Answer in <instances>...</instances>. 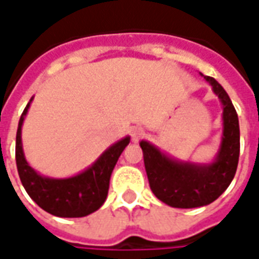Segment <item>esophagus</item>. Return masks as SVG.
I'll use <instances>...</instances> for the list:
<instances>
[{"label":"esophagus","instance_id":"1","mask_svg":"<svg viewBox=\"0 0 259 259\" xmlns=\"http://www.w3.org/2000/svg\"><path fill=\"white\" fill-rule=\"evenodd\" d=\"M130 133H132V139H133V141H139L140 139H143V137H144V135H146V132L141 129V127H137V126H136V127H133Z\"/></svg>","mask_w":259,"mask_h":259}]
</instances>
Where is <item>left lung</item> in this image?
Wrapping results in <instances>:
<instances>
[{"label":"left lung","mask_w":259,"mask_h":259,"mask_svg":"<svg viewBox=\"0 0 259 259\" xmlns=\"http://www.w3.org/2000/svg\"><path fill=\"white\" fill-rule=\"evenodd\" d=\"M223 105V135L212 163L182 162L169 158L148 141H141L146 172L152 193L174 208H197L211 204L233 180L239 163L240 129L237 112L228 93L213 77L204 76Z\"/></svg>","instance_id":"obj_1"}]
</instances>
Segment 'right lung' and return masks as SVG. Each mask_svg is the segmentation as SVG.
<instances>
[{"instance_id": "obj_1", "label": "right lung", "mask_w": 259, "mask_h": 259, "mask_svg": "<svg viewBox=\"0 0 259 259\" xmlns=\"http://www.w3.org/2000/svg\"><path fill=\"white\" fill-rule=\"evenodd\" d=\"M33 100V98H31ZM30 100V102H31ZM30 102L22 113L16 132V166L20 182L37 205L51 215L61 218H81L90 215L104 204L109 189V179L130 137H124L107 151L84 172L68 178L53 179L37 174L27 163L22 147V124Z\"/></svg>"}]
</instances>
